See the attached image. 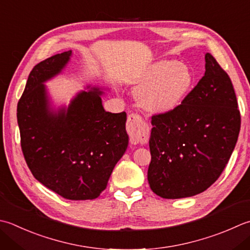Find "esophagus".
I'll use <instances>...</instances> for the list:
<instances>
[{
	"label": "esophagus",
	"mask_w": 250,
	"mask_h": 250,
	"mask_svg": "<svg viewBox=\"0 0 250 250\" xmlns=\"http://www.w3.org/2000/svg\"><path fill=\"white\" fill-rule=\"evenodd\" d=\"M126 132H128L132 143H141V142L144 141L146 133H147V125L145 124L140 115L132 112V114L128 116Z\"/></svg>",
	"instance_id": "1"
}]
</instances>
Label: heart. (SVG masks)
<instances>
[{"label": "heart", "mask_w": 250, "mask_h": 250, "mask_svg": "<svg viewBox=\"0 0 250 250\" xmlns=\"http://www.w3.org/2000/svg\"><path fill=\"white\" fill-rule=\"evenodd\" d=\"M140 106L150 114H167L187 99L195 75L185 62L160 60L146 66L135 78Z\"/></svg>", "instance_id": "1"}]
</instances>
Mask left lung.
<instances>
[{
  "label": "left lung",
  "mask_w": 250,
  "mask_h": 250,
  "mask_svg": "<svg viewBox=\"0 0 250 250\" xmlns=\"http://www.w3.org/2000/svg\"><path fill=\"white\" fill-rule=\"evenodd\" d=\"M206 71L178 108L151 117L147 179L167 199L190 197L216 182L241 130V114L228 73L206 53Z\"/></svg>",
  "instance_id": "obj_1"
}]
</instances>
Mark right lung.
<instances>
[{
	"mask_svg": "<svg viewBox=\"0 0 250 250\" xmlns=\"http://www.w3.org/2000/svg\"><path fill=\"white\" fill-rule=\"evenodd\" d=\"M71 54H56L31 70L17 105L21 144L44 187L66 199H94L128 147L126 114L105 111L99 87L78 93L67 109L51 110L43 83L65 68Z\"/></svg>",
	"mask_w": 250,
	"mask_h": 250,
	"instance_id": "obj_1",
	"label": "right lung"
}]
</instances>
